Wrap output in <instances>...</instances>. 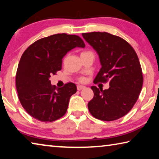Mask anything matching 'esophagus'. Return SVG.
Returning <instances> with one entry per match:
<instances>
[{"instance_id": "esophagus-1", "label": "esophagus", "mask_w": 159, "mask_h": 159, "mask_svg": "<svg viewBox=\"0 0 159 159\" xmlns=\"http://www.w3.org/2000/svg\"><path fill=\"white\" fill-rule=\"evenodd\" d=\"M85 87L84 86H82V85H77V90H79V91H80V90H82L83 89H84Z\"/></svg>"}]
</instances>
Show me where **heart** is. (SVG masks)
Masks as SVG:
<instances>
[{"instance_id":"b5f03b06","label":"heart","mask_w":159,"mask_h":159,"mask_svg":"<svg viewBox=\"0 0 159 159\" xmlns=\"http://www.w3.org/2000/svg\"><path fill=\"white\" fill-rule=\"evenodd\" d=\"M84 52H82V53H84ZM81 81H84V78H82V79H81Z\"/></svg>"}]
</instances>
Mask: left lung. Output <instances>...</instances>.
<instances>
[{"label":"left lung","mask_w":159,"mask_h":159,"mask_svg":"<svg viewBox=\"0 0 159 159\" xmlns=\"http://www.w3.org/2000/svg\"><path fill=\"white\" fill-rule=\"evenodd\" d=\"M99 55L102 67L94 83L109 80L108 89L91 87L94 97L88 109L92 116L102 121H114L125 116L139 98L143 75L138 56L129 44L108 33L82 34Z\"/></svg>","instance_id":"left-lung-1"}]
</instances>
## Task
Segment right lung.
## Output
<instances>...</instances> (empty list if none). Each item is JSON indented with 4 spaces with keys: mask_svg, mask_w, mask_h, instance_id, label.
I'll return each mask as SVG.
<instances>
[{
    "mask_svg": "<svg viewBox=\"0 0 159 159\" xmlns=\"http://www.w3.org/2000/svg\"><path fill=\"white\" fill-rule=\"evenodd\" d=\"M85 47L79 36L56 34L40 39L26 49L16 72V89L22 106L31 116L44 122L65 114L77 87L70 82L52 86L49 80L62 69V58L72 49Z\"/></svg>",
    "mask_w": 159,
    "mask_h": 159,
    "instance_id": "right-lung-1",
    "label": "right lung"
}]
</instances>
